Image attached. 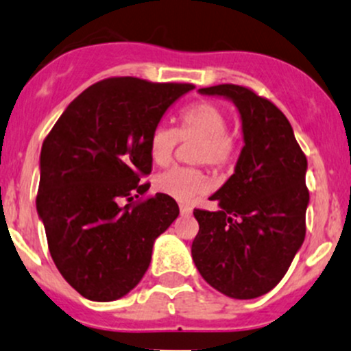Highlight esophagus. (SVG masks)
I'll list each match as a JSON object with an SVG mask.
<instances>
[{
  "label": "esophagus",
  "instance_id": "34e87169",
  "mask_svg": "<svg viewBox=\"0 0 351 351\" xmlns=\"http://www.w3.org/2000/svg\"><path fill=\"white\" fill-rule=\"evenodd\" d=\"M180 212H182V215H190L191 208L185 204H180Z\"/></svg>",
  "mask_w": 351,
  "mask_h": 351
}]
</instances>
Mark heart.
<instances>
[{"label": "heart", "instance_id": "obj_1", "mask_svg": "<svg viewBox=\"0 0 351 351\" xmlns=\"http://www.w3.org/2000/svg\"><path fill=\"white\" fill-rule=\"evenodd\" d=\"M227 114L217 104L200 101L186 108L180 116L178 129L166 124H158L151 131L149 149L151 160L165 166L171 161L173 153L182 139H198L195 160L220 169L234 160L235 143L227 132ZM154 186L161 193L176 200L188 202L206 190V176L202 169L188 166H173L154 178Z\"/></svg>", "mask_w": 351, "mask_h": 351}]
</instances>
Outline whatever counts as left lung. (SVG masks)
<instances>
[{"label":"left lung","instance_id":"left-lung-1","mask_svg":"<svg viewBox=\"0 0 351 351\" xmlns=\"http://www.w3.org/2000/svg\"><path fill=\"white\" fill-rule=\"evenodd\" d=\"M198 92L234 102L243 147L234 175L210 197L219 210L193 212L200 230L191 257L217 291L254 300L278 286L304 242L308 161L289 121L271 101L234 84Z\"/></svg>","mask_w":351,"mask_h":351}]
</instances>
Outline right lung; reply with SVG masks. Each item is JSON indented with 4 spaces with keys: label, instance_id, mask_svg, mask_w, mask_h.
I'll use <instances>...</instances> for the list:
<instances>
[{
    "label": "right lung",
    "instance_id": "obj_1",
    "mask_svg": "<svg viewBox=\"0 0 351 351\" xmlns=\"http://www.w3.org/2000/svg\"><path fill=\"white\" fill-rule=\"evenodd\" d=\"M191 84L112 77L73 99L40 153L36 212L50 256L77 293L116 301L138 286L154 241L178 217L165 193H146L153 160L147 143L169 106Z\"/></svg>",
    "mask_w": 351,
    "mask_h": 351
}]
</instances>
